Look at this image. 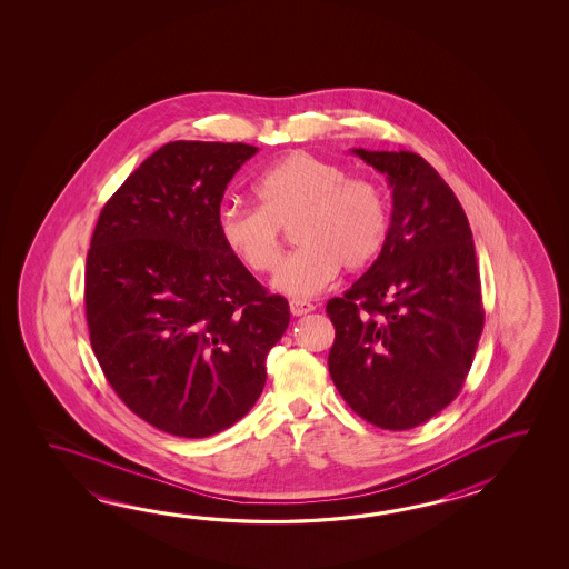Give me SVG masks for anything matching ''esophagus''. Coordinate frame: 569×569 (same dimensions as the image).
<instances>
[{
    "label": "esophagus",
    "mask_w": 569,
    "mask_h": 569,
    "mask_svg": "<svg viewBox=\"0 0 569 569\" xmlns=\"http://www.w3.org/2000/svg\"><path fill=\"white\" fill-rule=\"evenodd\" d=\"M289 305L290 313L295 315V317H301V315L311 313V311L315 309L313 302L302 301V299H292Z\"/></svg>",
    "instance_id": "obj_1"
}]
</instances>
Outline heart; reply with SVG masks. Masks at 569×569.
I'll list each match as a JSON object with an SVG mask.
<instances>
[{
    "label": "heart",
    "instance_id": "heart-1",
    "mask_svg": "<svg viewBox=\"0 0 569 569\" xmlns=\"http://www.w3.org/2000/svg\"><path fill=\"white\" fill-rule=\"evenodd\" d=\"M258 206L219 207L221 242L256 274L279 264L282 228L299 243L280 264L272 287L311 297L336 279L375 262L388 236L387 194L378 182L348 177L336 162L292 152L254 181Z\"/></svg>",
    "mask_w": 569,
    "mask_h": 569
}]
</instances>
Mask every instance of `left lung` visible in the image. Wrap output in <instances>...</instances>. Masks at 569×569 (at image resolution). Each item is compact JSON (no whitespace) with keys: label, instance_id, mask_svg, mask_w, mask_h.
I'll return each mask as SVG.
<instances>
[{"label":"left lung","instance_id":"left-lung-1","mask_svg":"<svg viewBox=\"0 0 569 569\" xmlns=\"http://www.w3.org/2000/svg\"><path fill=\"white\" fill-rule=\"evenodd\" d=\"M387 174V242L343 297L327 302L336 327L329 375L368 423L405 431L460 395L483 309L472 230L458 197L415 152L353 148Z\"/></svg>","mask_w":569,"mask_h":569}]
</instances>
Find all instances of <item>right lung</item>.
Returning <instances> with one entry per match:
<instances>
[{
  "label": "right lung",
  "instance_id": "1",
  "mask_svg": "<svg viewBox=\"0 0 569 569\" xmlns=\"http://www.w3.org/2000/svg\"><path fill=\"white\" fill-rule=\"evenodd\" d=\"M256 152L242 142H169L97 219L86 268L91 348L126 407L170 436H216L240 421L289 327L287 299L219 238L228 182Z\"/></svg>",
  "mask_w": 569,
  "mask_h": 569
}]
</instances>
